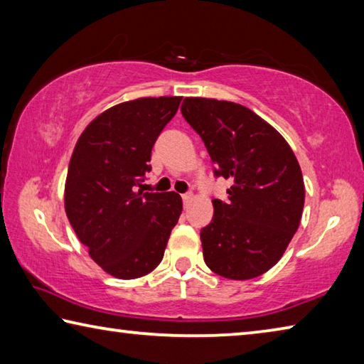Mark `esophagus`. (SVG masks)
Listing matches in <instances>:
<instances>
[{
  "label": "esophagus",
  "mask_w": 364,
  "mask_h": 364,
  "mask_svg": "<svg viewBox=\"0 0 364 364\" xmlns=\"http://www.w3.org/2000/svg\"><path fill=\"white\" fill-rule=\"evenodd\" d=\"M182 200H183V206L187 208L188 203L193 200V195H192V193H183V195H182Z\"/></svg>",
  "instance_id": "34e87169"
}]
</instances>
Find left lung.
Masks as SVG:
<instances>
[{
    "mask_svg": "<svg viewBox=\"0 0 364 364\" xmlns=\"http://www.w3.org/2000/svg\"><path fill=\"white\" fill-rule=\"evenodd\" d=\"M181 112L230 178L227 200H213L201 228L203 257L218 275L251 279L275 265L301 224L305 187L294 151L275 127L235 102L186 97Z\"/></svg>",
    "mask_w": 364,
    "mask_h": 364,
    "instance_id": "8db88e82",
    "label": "left lung"
}]
</instances>
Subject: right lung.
Masks as SVG:
<instances>
[{
  "instance_id": "obj_1",
  "label": "right lung",
  "mask_w": 364,
  "mask_h": 364,
  "mask_svg": "<svg viewBox=\"0 0 364 364\" xmlns=\"http://www.w3.org/2000/svg\"><path fill=\"white\" fill-rule=\"evenodd\" d=\"M182 97L123 102L92 119L75 145L65 181V213L89 256L119 279L161 262L182 213L176 192H144L151 149Z\"/></svg>"
}]
</instances>
